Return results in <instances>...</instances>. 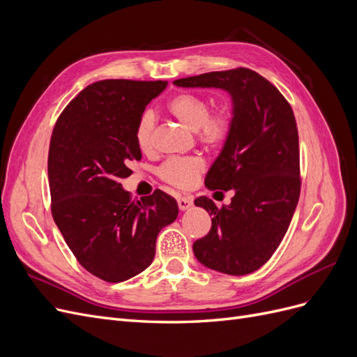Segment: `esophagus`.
<instances>
[{"instance_id":"1","label":"esophagus","mask_w":357,"mask_h":357,"mask_svg":"<svg viewBox=\"0 0 357 357\" xmlns=\"http://www.w3.org/2000/svg\"><path fill=\"white\" fill-rule=\"evenodd\" d=\"M177 202H178V208L181 211H185L193 205V198L192 197H177Z\"/></svg>"}]
</instances>
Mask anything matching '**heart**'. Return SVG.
Masks as SVG:
<instances>
[{
	"label": "heart",
	"mask_w": 357,
	"mask_h": 357,
	"mask_svg": "<svg viewBox=\"0 0 357 357\" xmlns=\"http://www.w3.org/2000/svg\"><path fill=\"white\" fill-rule=\"evenodd\" d=\"M168 113L190 131H197L199 142L208 147H219L228 139L234 116L228 107L211 110L207 96L195 92H178L167 102ZM156 119L153 113L144 112L138 117L134 128V138L142 152H149L153 144ZM205 169L201 158H172L164 162L158 169L159 177L168 185L178 189L195 186Z\"/></svg>",
	"instance_id": "obj_1"
}]
</instances>
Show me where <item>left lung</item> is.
Here are the masks:
<instances>
[{"instance_id": "obj_1", "label": "left lung", "mask_w": 357, "mask_h": 357, "mask_svg": "<svg viewBox=\"0 0 357 357\" xmlns=\"http://www.w3.org/2000/svg\"><path fill=\"white\" fill-rule=\"evenodd\" d=\"M180 88H218L232 98V129L214 160L205 186L234 190L220 208L207 197L210 232L193 243L207 268L245 275L274 255L299 199V139L290 104L273 83L248 68L213 71L174 82Z\"/></svg>"}]
</instances>
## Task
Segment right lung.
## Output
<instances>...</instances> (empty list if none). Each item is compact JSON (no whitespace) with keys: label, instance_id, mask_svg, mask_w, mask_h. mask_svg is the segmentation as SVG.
<instances>
[{"label":"right lung","instance_id":"right-lung-1","mask_svg":"<svg viewBox=\"0 0 357 357\" xmlns=\"http://www.w3.org/2000/svg\"><path fill=\"white\" fill-rule=\"evenodd\" d=\"M168 82L101 80L63 109L53 128L47 172L52 215L79 264L104 282L121 283L152 264L162 228L178 205L155 190L131 201L121 180L142 159L134 128Z\"/></svg>","mask_w":357,"mask_h":357}]
</instances>
